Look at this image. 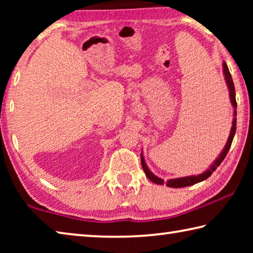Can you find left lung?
Here are the masks:
<instances>
[{"label":"left lung","instance_id":"1","mask_svg":"<svg viewBox=\"0 0 253 253\" xmlns=\"http://www.w3.org/2000/svg\"><path fill=\"white\" fill-rule=\"evenodd\" d=\"M223 74L225 77V81H226V84H228V88H229V93H230V99H231V104L234 107V111H233V123H232V127H231V131H230V135H229V138H228V142L225 144V147L222 153L219 155V157L216 158L215 162L213 163V164L210 166V169L205 170L204 173L200 174V175H194V176H186V177H179V178H173V179H169V181L164 182V179H162L160 177H157L154 175L151 170L148 169L146 163L144 161V156L143 154H140V162H142V168L144 169L145 174H146V176L151 179L153 183H156V184H160V185H163V184H166V185L169 186V187H185V186H190V185H193V184H196L199 182H202L204 179H207L208 177H210L212 175V173L214 170L216 169L217 166H219L223 160L226 156V154H228L229 149L231 147V144H232V140H233V137L235 134V129H237V100H235V89H234V84H233V80H232V77H231V74L229 71V68L226 66V63L223 62Z\"/></svg>","mask_w":253,"mask_h":253}]
</instances>
